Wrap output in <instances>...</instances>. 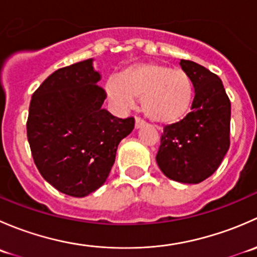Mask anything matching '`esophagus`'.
I'll return each mask as SVG.
<instances>
[{"instance_id": "34e87169", "label": "esophagus", "mask_w": 257, "mask_h": 257, "mask_svg": "<svg viewBox=\"0 0 257 257\" xmlns=\"http://www.w3.org/2000/svg\"><path fill=\"white\" fill-rule=\"evenodd\" d=\"M143 125H144V121L142 120L141 118H138V116H137L136 118V129H141Z\"/></svg>"}]
</instances>
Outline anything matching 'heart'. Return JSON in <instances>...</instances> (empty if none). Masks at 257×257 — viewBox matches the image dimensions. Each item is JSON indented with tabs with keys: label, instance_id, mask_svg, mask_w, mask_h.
Returning <instances> with one entry per match:
<instances>
[{
	"label": "heart",
	"instance_id": "1",
	"mask_svg": "<svg viewBox=\"0 0 257 257\" xmlns=\"http://www.w3.org/2000/svg\"><path fill=\"white\" fill-rule=\"evenodd\" d=\"M110 102L131 108L134 99H142V110L150 121L169 125L188 115L194 100V84L180 69L167 64L144 62L121 72L119 79L105 83Z\"/></svg>",
	"mask_w": 257,
	"mask_h": 257
}]
</instances>
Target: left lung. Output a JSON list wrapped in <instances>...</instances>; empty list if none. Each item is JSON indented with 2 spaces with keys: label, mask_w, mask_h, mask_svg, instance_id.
Here are the masks:
<instances>
[{
  "label": "left lung",
  "mask_w": 257,
  "mask_h": 257,
  "mask_svg": "<svg viewBox=\"0 0 257 257\" xmlns=\"http://www.w3.org/2000/svg\"><path fill=\"white\" fill-rule=\"evenodd\" d=\"M180 66L194 84L191 112L165 126L155 159L165 177L198 184L214 174L229 150L231 104L216 74L185 59Z\"/></svg>",
  "instance_id": "1"
}]
</instances>
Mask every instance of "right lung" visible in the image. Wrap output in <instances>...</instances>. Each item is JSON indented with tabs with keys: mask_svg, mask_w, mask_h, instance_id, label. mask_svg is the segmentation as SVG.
I'll return each mask as SVG.
<instances>
[{
	"mask_svg": "<svg viewBox=\"0 0 257 257\" xmlns=\"http://www.w3.org/2000/svg\"><path fill=\"white\" fill-rule=\"evenodd\" d=\"M93 58L57 69L32 95L27 138L46 181L61 193L83 198L103 185L118 144L134 129V118L103 109L104 89Z\"/></svg>",
	"mask_w": 257,
	"mask_h": 257,
	"instance_id": "add662e5",
	"label": "right lung"
}]
</instances>
